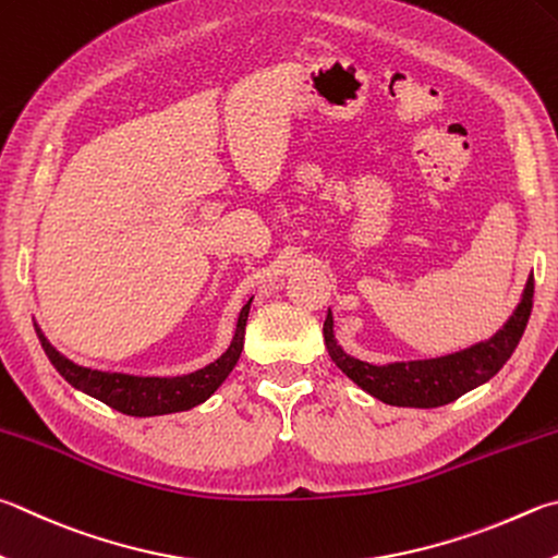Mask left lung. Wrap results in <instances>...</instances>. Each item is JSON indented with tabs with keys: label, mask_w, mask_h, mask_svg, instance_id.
<instances>
[{
	"label": "left lung",
	"mask_w": 558,
	"mask_h": 558,
	"mask_svg": "<svg viewBox=\"0 0 558 558\" xmlns=\"http://www.w3.org/2000/svg\"><path fill=\"white\" fill-rule=\"evenodd\" d=\"M534 305V276H530L524 288V298L510 322L495 333L490 341L478 343L469 351L453 353V356L392 363V366H371L359 359L343 353L337 347L331 331V312L324 319V341H327L329 356L347 376L388 404L398 408H441L459 400L463 392L478 388L481 383L490 380L498 373L512 351L518 349L522 333L530 322Z\"/></svg>",
	"instance_id": "left-lung-1"
}]
</instances>
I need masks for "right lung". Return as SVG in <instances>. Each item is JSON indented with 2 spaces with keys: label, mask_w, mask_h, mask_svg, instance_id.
I'll return each mask as SVG.
<instances>
[{
  "label": "right lung",
  "mask_w": 558,
  "mask_h": 558,
  "mask_svg": "<svg viewBox=\"0 0 558 558\" xmlns=\"http://www.w3.org/2000/svg\"><path fill=\"white\" fill-rule=\"evenodd\" d=\"M251 300L248 305L241 310L236 333L231 347L225 356H219L215 363L199 368L187 376L175 378H138V376H124V373H105L83 368L77 363L68 361L63 353H58L50 347L44 331L36 327L38 341L44 347L48 361L53 363L56 371L63 376L73 388L93 395L99 402L109 404L111 410L131 414V417H154V414H170L195 408V404L205 402L211 392H215L227 376L234 371L236 361L244 349V333H246V319H248Z\"/></svg>",
  "instance_id": "1"
}]
</instances>
